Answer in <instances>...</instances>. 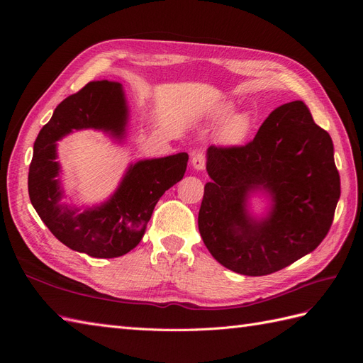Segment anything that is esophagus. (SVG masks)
Returning a JSON list of instances; mask_svg holds the SVG:
<instances>
[{
  "label": "esophagus",
  "mask_w": 363,
  "mask_h": 363,
  "mask_svg": "<svg viewBox=\"0 0 363 363\" xmlns=\"http://www.w3.org/2000/svg\"><path fill=\"white\" fill-rule=\"evenodd\" d=\"M191 163H192L194 169L201 171V169H204V167H206V156L203 155V152H196V155H194Z\"/></svg>",
  "instance_id": "obj_1"
}]
</instances>
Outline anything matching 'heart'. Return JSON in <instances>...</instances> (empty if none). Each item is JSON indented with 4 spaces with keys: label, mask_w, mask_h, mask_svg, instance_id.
<instances>
[{
    "label": "heart",
    "mask_w": 363,
    "mask_h": 363,
    "mask_svg": "<svg viewBox=\"0 0 363 363\" xmlns=\"http://www.w3.org/2000/svg\"><path fill=\"white\" fill-rule=\"evenodd\" d=\"M235 106L232 103H224L218 106L213 112V118L216 121H223L225 117L221 130H219V136L228 145H238L244 142L252 130V118L248 112H239L233 113Z\"/></svg>",
    "instance_id": "heart-1"
}]
</instances>
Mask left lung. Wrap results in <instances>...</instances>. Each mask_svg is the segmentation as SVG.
<instances>
[{
	"instance_id": "obj_1",
	"label": "left lung",
	"mask_w": 363,
	"mask_h": 363,
	"mask_svg": "<svg viewBox=\"0 0 363 363\" xmlns=\"http://www.w3.org/2000/svg\"><path fill=\"white\" fill-rule=\"evenodd\" d=\"M199 213L203 242L223 267L267 276L309 255L330 230L340 195L330 135L303 101L272 111L244 147H208ZM270 200L252 216L251 194Z\"/></svg>"
}]
</instances>
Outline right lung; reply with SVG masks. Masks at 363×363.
I'll return each mask as SVG.
<instances>
[{"instance_id":"obj_1","label":"right lung","mask_w":363,"mask_h":363,"mask_svg":"<svg viewBox=\"0 0 363 363\" xmlns=\"http://www.w3.org/2000/svg\"><path fill=\"white\" fill-rule=\"evenodd\" d=\"M128 104L123 84L100 80L65 98L33 147L28 195L50 232L68 248L96 259L124 256L145 235L160 196L180 182L188 152L130 163L116 191L95 206L63 203L57 140L75 130H98L123 144L127 138Z\"/></svg>"}]
</instances>
